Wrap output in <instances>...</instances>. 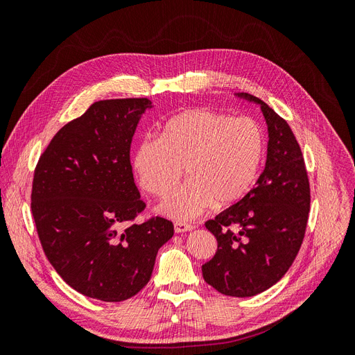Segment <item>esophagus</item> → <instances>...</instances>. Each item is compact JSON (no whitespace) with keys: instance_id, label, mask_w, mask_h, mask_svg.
<instances>
[{"instance_id":"1","label":"esophagus","mask_w":355,"mask_h":355,"mask_svg":"<svg viewBox=\"0 0 355 355\" xmlns=\"http://www.w3.org/2000/svg\"><path fill=\"white\" fill-rule=\"evenodd\" d=\"M194 230V227L189 223H185V222H175V231L178 234H182V232H188V231H192Z\"/></svg>"}]
</instances>
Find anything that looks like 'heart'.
I'll use <instances>...</instances> for the list:
<instances>
[{
	"label": "heart",
	"instance_id": "obj_1",
	"mask_svg": "<svg viewBox=\"0 0 355 355\" xmlns=\"http://www.w3.org/2000/svg\"><path fill=\"white\" fill-rule=\"evenodd\" d=\"M265 132L252 116H232L206 108L180 112L158 137H145L133 153L141 187L166 197L186 167L190 180L161 202L167 216L188 220L216 202L227 207L243 200L259 175L265 157Z\"/></svg>",
	"mask_w": 355,
	"mask_h": 355
}]
</instances>
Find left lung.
I'll return each mask as SVG.
<instances>
[{"mask_svg": "<svg viewBox=\"0 0 355 355\" xmlns=\"http://www.w3.org/2000/svg\"><path fill=\"white\" fill-rule=\"evenodd\" d=\"M237 96L261 105L270 136L266 163L249 194L206 222L218 250L201 271L219 293L247 297L274 286L292 266L305 237L311 192L302 151L286 120L256 96Z\"/></svg>", "mask_w": 355, "mask_h": 355, "instance_id": "left-lung-1", "label": "left lung"}]
</instances>
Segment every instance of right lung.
<instances>
[{"label": "right lung", "mask_w": 355, "mask_h": 355, "mask_svg": "<svg viewBox=\"0 0 355 355\" xmlns=\"http://www.w3.org/2000/svg\"><path fill=\"white\" fill-rule=\"evenodd\" d=\"M151 106L146 98L94 102L55 135L34 171L31 210L42 250L63 282L103 302L141 292L175 232L159 216L133 222L146 204L130 145Z\"/></svg>", "instance_id": "add662e5"}]
</instances>
